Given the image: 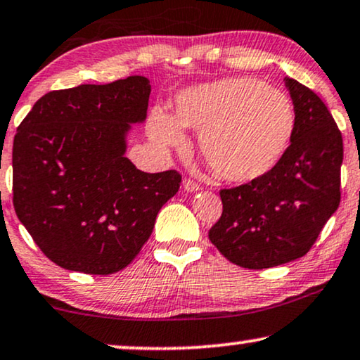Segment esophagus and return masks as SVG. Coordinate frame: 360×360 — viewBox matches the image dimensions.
Here are the masks:
<instances>
[{
  "label": "esophagus",
  "instance_id": "34e87169",
  "mask_svg": "<svg viewBox=\"0 0 360 360\" xmlns=\"http://www.w3.org/2000/svg\"><path fill=\"white\" fill-rule=\"evenodd\" d=\"M184 188L186 191H198L200 188H202V186H200L198 181H195V180H191V179H185L184 180Z\"/></svg>",
  "mask_w": 360,
  "mask_h": 360
}]
</instances>
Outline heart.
<instances>
[{
	"mask_svg": "<svg viewBox=\"0 0 360 360\" xmlns=\"http://www.w3.org/2000/svg\"><path fill=\"white\" fill-rule=\"evenodd\" d=\"M296 114L278 87L253 77H233L186 87L174 117L160 109L148 134L167 147H181V127L198 132V148L212 170L230 181H251L278 165L294 134Z\"/></svg>",
	"mask_w": 360,
	"mask_h": 360,
	"instance_id": "heart-1",
	"label": "heart"
}]
</instances>
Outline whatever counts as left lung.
<instances>
[{
  "instance_id": "8db88e82",
  "label": "left lung",
  "mask_w": 360,
  "mask_h": 360,
  "mask_svg": "<svg viewBox=\"0 0 360 360\" xmlns=\"http://www.w3.org/2000/svg\"><path fill=\"white\" fill-rule=\"evenodd\" d=\"M296 125L281 160L250 184L220 191L208 238L228 261L264 269L304 256L340 202L342 135L309 87L284 77Z\"/></svg>"
}]
</instances>
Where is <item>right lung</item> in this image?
I'll return each instance as SVG.
<instances>
[{
	"label": "right lung",
	"mask_w": 360,
	"mask_h": 360,
	"mask_svg": "<svg viewBox=\"0 0 360 360\" xmlns=\"http://www.w3.org/2000/svg\"><path fill=\"white\" fill-rule=\"evenodd\" d=\"M150 81L53 91L32 105L13 142V205L60 268L112 274L132 263L160 208L180 188L175 170L146 174L125 157L147 117Z\"/></svg>",
	"instance_id": "add662e5"
}]
</instances>
